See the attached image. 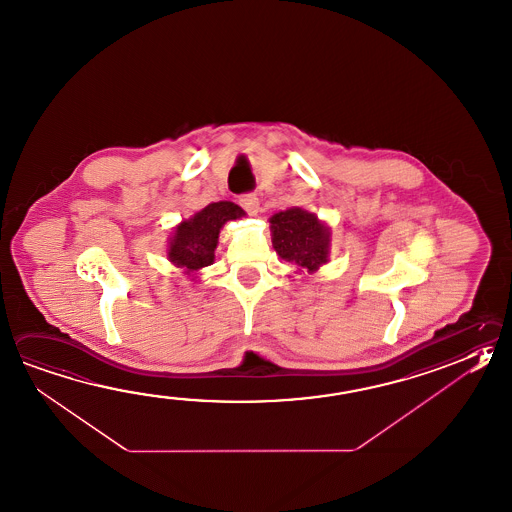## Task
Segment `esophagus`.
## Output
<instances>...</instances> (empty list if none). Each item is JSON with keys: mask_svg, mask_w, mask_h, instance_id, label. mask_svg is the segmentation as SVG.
I'll list each match as a JSON object with an SVG mask.
<instances>
[{"mask_svg": "<svg viewBox=\"0 0 512 512\" xmlns=\"http://www.w3.org/2000/svg\"><path fill=\"white\" fill-rule=\"evenodd\" d=\"M239 203L250 215H257V212H259V197L255 193H244V195H241Z\"/></svg>", "mask_w": 512, "mask_h": 512, "instance_id": "1", "label": "esophagus"}]
</instances>
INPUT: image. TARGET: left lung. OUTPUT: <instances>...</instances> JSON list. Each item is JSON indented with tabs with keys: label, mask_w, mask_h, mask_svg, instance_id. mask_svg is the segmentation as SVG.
I'll return each mask as SVG.
<instances>
[{
	"label": "left lung",
	"mask_w": 512,
	"mask_h": 512,
	"mask_svg": "<svg viewBox=\"0 0 512 512\" xmlns=\"http://www.w3.org/2000/svg\"><path fill=\"white\" fill-rule=\"evenodd\" d=\"M271 244L282 261L295 266V275L315 273L328 264L331 228L315 213L288 208L270 217Z\"/></svg>",
	"instance_id": "8db88e82"
}]
</instances>
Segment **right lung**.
I'll return each instance as SVG.
<instances>
[{
  "label": "right lung",
  "instance_id": "obj_1",
  "mask_svg": "<svg viewBox=\"0 0 512 512\" xmlns=\"http://www.w3.org/2000/svg\"><path fill=\"white\" fill-rule=\"evenodd\" d=\"M246 212L230 201H219L204 206L174 228L168 239L166 259L181 268L184 275L197 279L199 271L213 264L215 248L219 244V233L228 221L241 219Z\"/></svg>",
  "mask_w": 512,
  "mask_h": 512
}]
</instances>
